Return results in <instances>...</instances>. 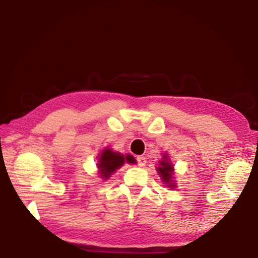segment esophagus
Returning a JSON list of instances; mask_svg holds the SVG:
<instances>
[{
    "instance_id": "esophagus-1",
    "label": "esophagus",
    "mask_w": 258,
    "mask_h": 258,
    "mask_svg": "<svg viewBox=\"0 0 258 258\" xmlns=\"http://www.w3.org/2000/svg\"><path fill=\"white\" fill-rule=\"evenodd\" d=\"M137 160H138L139 166H141V167H145L146 164H147V158L145 156H139Z\"/></svg>"
}]
</instances>
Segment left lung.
Masks as SVG:
<instances>
[{"label": "left lung", "instance_id": "obj_1", "mask_svg": "<svg viewBox=\"0 0 258 258\" xmlns=\"http://www.w3.org/2000/svg\"><path fill=\"white\" fill-rule=\"evenodd\" d=\"M157 173L160 177L161 182L168 187H175L176 183L174 180V165L169 159L168 154H164L163 158L159 161V166L157 167Z\"/></svg>", "mask_w": 258, "mask_h": 258}]
</instances>
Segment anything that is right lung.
Listing matches in <instances>:
<instances>
[{"label":"right lung","instance_id":"add662e5","mask_svg":"<svg viewBox=\"0 0 258 258\" xmlns=\"http://www.w3.org/2000/svg\"><path fill=\"white\" fill-rule=\"evenodd\" d=\"M125 163L132 165L137 164V160H135L132 155H123L120 152L113 151L109 147L104 148L99 154L97 163L98 174L100 178H102L104 181L108 180Z\"/></svg>","mask_w":258,"mask_h":258}]
</instances>
